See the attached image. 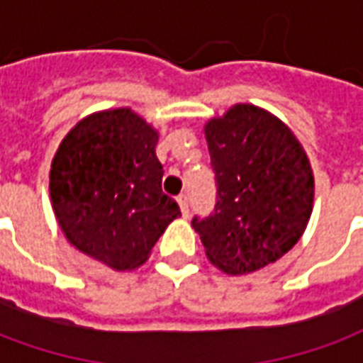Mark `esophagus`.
Returning <instances> with one entry per match:
<instances>
[{
	"mask_svg": "<svg viewBox=\"0 0 363 363\" xmlns=\"http://www.w3.org/2000/svg\"><path fill=\"white\" fill-rule=\"evenodd\" d=\"M179 200V206H181V212L184 218H189V213H190V206H189V196L186 194H181V196L177 198Z\"/></svg>",
	"mask_w": 363,
	"mask_h": 363,
	"instance_id": "1",
	"label": "esophagus"
}]
</instances>
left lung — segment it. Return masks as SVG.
<instances>
[{
  "mask_svg": "<svg viewBox=\"0 0 363 363\" xmlns=\"http://www.w3.org/2000/svg\"><path fill=\"white\" fill-rule=\"evenodd\" d=\"M204 134L218 196L192 228L213 267L231 276L260 270L299 241L311 218L307 153L281 120L255 104L231 106Z\"/></svg>",
  "mask_w": 363,
  "mask_h": 363,
  "instance_id": "1",
  "label": "left lung"
}]
</instances>
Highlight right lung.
<instances>
[{
	"label": "right lung",
	"instance_id": "add662e5",
	"mask_svg": "<svg viewBox=\"0 0 363 363\" xmlns=\"http://www.w3.org/2000/svg\"><path fill=\"white\" fill-rule=\"evenodd\" d=\"M157 140V130L132 108H112L77 122L52 159L60 229L77 251L118 272L143 264L181 216L161 190Z\"/></svg>",
	"mask_w": 363,
	"mask_h": 363
}]
</instances>
